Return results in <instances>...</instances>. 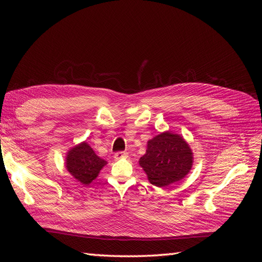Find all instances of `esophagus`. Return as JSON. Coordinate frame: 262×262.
<instances>
[{
    "label": "esophagus",
    "mask_w": 262,
    "mask_h": 262,
    "mask_svg": "<svg viewBox=\"0 0 262 262\" xmlns=\"http://www.w3.org/2000/svg\"><path fill=\"white\" fill-rule=\"evenodd\" d=\"M126 155H128V153H126V152H123V150H121V152H117V153H115L114 157H115V160H120V158H123V157H125Z\"/></svg>",
    "instance_id": "34e87169"
}]
</instances>
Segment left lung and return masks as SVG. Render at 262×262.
I'll use <instances>...</instances> for the list:
<instances>
[{
    "instance_id": "1",
    "label": "left lung",
    "mask_w": 262,
    "mask_h": 262,
    "mask_svg": "<svg viewBox=\"0 0 262 262\" xmlns=\"http://www.w3.org/2000/svg\"><path fill=\"white\" fill-rule=\"evenodd\" d=\"M192 152L178 134L161 133L147 142L146 153L140 158V166L156 187H167L184 178L191 169Z\"/></svg>"
}]
</instances>
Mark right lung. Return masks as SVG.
<instances>
[{
	"label": "right lung",
	"mask_w": 262,
	"mask_h": 262,
	"mask_svg": "<svg viewBox=\"0 0 262 262\" xmlns=\"http://www.w3.org/2000/svg\"><path fill=\"white\" fill-rule=\"evenodd\" d=\"M106 164L86 142L73 147L67 156V169L82 185H90Z\"/></svg>",
	"instance_id": "add662e5"
}]
</instances>
